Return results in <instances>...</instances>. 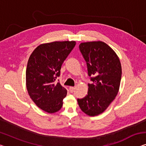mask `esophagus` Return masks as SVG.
I'll list each match as a JSON object with an SVG mask.
<instances>
[{
    "mask_svg": "<svg viewBox=\"0 0 146 146\" xmlns=\"http://www.w3.org/2000/svg\"><path fill=\"white\" fill-rule=\"evenodd\" d=\"M74 90H75V88H74L73 86H70L69 87V91H70L71 92H73Z\"/></svg>",
    "mask_w": 146,
    "mask_h": 146,
    "instance_id": "1",
    "label": "esophagus"
}]
</instances>
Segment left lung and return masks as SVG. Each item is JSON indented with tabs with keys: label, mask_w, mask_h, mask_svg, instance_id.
Returning a JSON list of instances; mask_svg holds the SVG:
<instances>
[{
	"label": "left lung",
	"mask_w": 146,
	"mask_h": 146,
	"mask_svg": "<svg viewBox=\"0 0 146 146\" xmlns=\"http://www.w3.org/2000/svg\"><path fill=\"white\" fill-rule=\"evenodd\" d=\"M79 50L86 62L92 83L83 98L77 99L82 111L89 116L103 113L113 101L120 86V60L111 48L102 41L82 42Z\"/></svg>",
	"instance_id": "1"
}]
</instances>
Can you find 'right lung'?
<instances>
[{
  "label": "right lung",
  "instance_id": "add662e5",
  "mask_svg": "<svg viewBox=\"0 0 146 146\" xmlns=\"http://www.w3.org/2000/svg\"><path fill=\"white\" fill-rule=\"evenodd\" d=\"M75 41L39 45L30 56L26 69V86L32 100L41 110L53 113L62 107L67 90L56 82L62 65L75 47ZM59 81V80H58Z\"/></svg>",
  "mask_w": 146,
  "mask_h": 146
}]
</instances>
